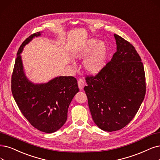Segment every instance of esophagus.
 Listing matches in <instances>:
<instances>
[{
  "label": "esophagus",
  "instance_id": "34e87169",
  "mask_svg": "<svg viewBox=\"0 0 160 160\" xmlns=\"http://www.w3.org/2000/svg\"><path fill=\"white\" fill-rule=\"evenodd\" d=\"M78 88L80 90H82L84 88V86L85 85V82L82 79H79L78 80Z\"/></svg>",
  "mask_w": 160,
  "mask_h": 160
}]
</instances>
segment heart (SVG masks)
Wrapping results in <instances>:
<instances>
[{"label":"heart","instance_id":"b5f03b06","mask_svg":"<svg viewBox=\"0 0 160 160\" xmlns=\"http://www.w3.org/2000/svg\"><path fill=\"white\" fill-rule=\"evenodd\" d=\"M84 62V67L88 72L96 74L103 68L106 58V47L103 42H98L95 39H91L82 47L77 53V57L85 58L88 55Z\"/></svg>","mask_w":160,"mask_h":160}]
</instances>
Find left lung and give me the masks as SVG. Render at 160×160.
I'll list each match as a JSON object with an SVG mask.
<instances>
[{
  "instance_id": "8db88e82",
  "label": "left lung",
  "mask_w": 160,
  "mask_h": 160,
  "mask_svg": "<svg viewBox=\"0 0 160 160\" xmlns=\"http://www.w3.org/2000/svg\"><path fill=\"white\" fill-rule=\"evenodd\" d=\"M117 51L96 76L86 77L84 91L96 125L103 131L121 130L138 112L146 94L143 63L134 47L114 35Z\"/></svg>"
}]
</instances>
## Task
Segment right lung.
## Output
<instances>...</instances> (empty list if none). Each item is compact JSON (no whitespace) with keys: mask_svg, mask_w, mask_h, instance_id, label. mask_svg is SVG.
<instances>
[{"mask_svg":"<svg viewBox=\"0 0 160 160\" xmlns=\"http://www.w3.org/2000/svg\"><path fill=\"white\" fill-rule=\"evenodd\" d=\"M41 32L32 34L17 52L11 80V90L21 113L39 131L52 133L67 120L69 105L79 88L73 76H58L45 84H33L25 75L20 53L23 47Z\"/></svg>","mask_w":160,"mask_h":160,"instance_id":"1","label":"right lung"}]
</instances>
